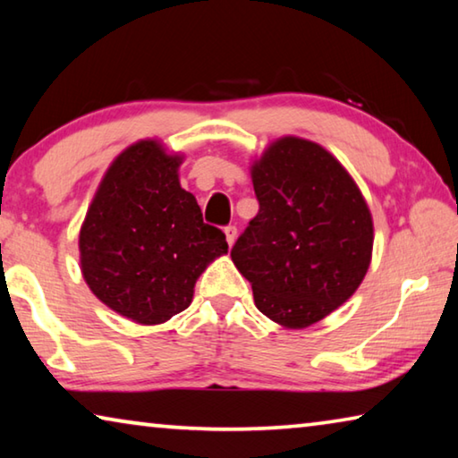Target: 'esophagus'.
Instances as JSON below:
<instances>
[{
	"label": "esophagus",
	"mask_w": 458,
	"mask_h": 458,
	"mask_svg": "<svg viewBox=\"0 0 458 458\" xmlns=\"http://www.w3.org/2000/svg\"><path fill=\"white\" fill-rule=\"evenodd\" d=\"M224 234H226L228 244L232 246V244H234V240H236L238 230H236V226H226V228H224Z\"/></svg>",
	"instance_id": "34e87169"
}]
</instances>
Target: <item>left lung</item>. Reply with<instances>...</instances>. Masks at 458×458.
I'll use <instances>...</instances> for the list:
<instances>
[{"label": "left lung", "mask_w": 458, "mask_h": 458, "mask_svg": "<svg viewBox=\"0 0 458 458\" xmlns=\"http://www.w3.org/2000/svg\"><path fill=\"white\" fill-rule=\"evenodd\" d=\"M259 214L230 257L268 319L301 329L344 305L368 273L374 224L358 185L321 145L278 139L252 167Z\"/></svg>", "instance_id": "obj_1"}]
</instances>
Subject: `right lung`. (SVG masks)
<instances>
[{
	"label": "right lung",
	"instance_id": "add662e5",
	"mask_svg": "<svg viewBox=\"0 0 458 458\" xmlns=\"http://www.w3.org/2000/svg\"><path fill=\"white\" fill-rule=\"evenodd\" d=\"M180 159L139 141L108 167L81 228V267L113 311L157 325L188 309L208 262L228 252L177 180Z\"/></svg>",
	"mask_w": 458,
	"mask_h": 458
}]
</instances>
